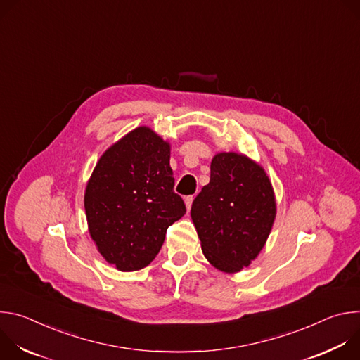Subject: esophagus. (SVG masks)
<instances>
[{
  "label": "esophagus",
  "mask_w": 360,
  "mask_h": 360,
  "mask_svg": "<svg viewBox=\"0 0 360 360\" xmlns=\"http://www.w3.org/2000/svg\"><path fill=\"white\" fill-rule=\"evenodd\" d=\"M192 200H193V196L189 195V196H185V205H186V210L189 211L191 207H192Z\"/></svg>",
  "instance_id": "esophagus-1"
}]
</instances>
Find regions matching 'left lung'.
Instances as JSON below:
<instances>
[{"label":"left lung","instance_id":"left-lung-1","mask_svg":"<svg viewBox=\"0 0 360 360\" xmlns=\"http://www.w3.org/2000/svg\"><path fill=\"white\" fill-rule=\"evenodd\" d=\"M276 214L265 171L235 152L211 164V181L193 199L191 217L202 252L222 272H239L264 248Z\"/></svg>","mask_w":360,"mask_h":360}]
</instances>
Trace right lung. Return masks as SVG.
I'll list each match as a JSON object with an SVG mask.
<instances>
[{
	"instance_id": "1",
	"label": "right lung",
	"mask_w": 360,
	"mask_h": 360,
	"mask_svg": "<svg viewBox=\"0 0 360 360\" xmlns=\"http://www.w3.org/2000/svg\"><path fill=\"white\" fill-rule=\"evenodd\" d=\"M169 143L146 127L129 132L98 161L84 205L91 238L122 272L149 265L167 229L185 212L174 192Z\"/></svg>"
}]
</instances>
